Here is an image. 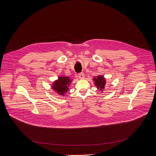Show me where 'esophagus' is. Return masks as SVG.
Wrapping results in <instances>:
<instances>
[{
  "instance_id": "esophagus-1",
  "label": "esophagus",
  "mask_w": 156,
  "mask_h": 156,
  "mask_svg": "<svg viewBox=\"0 0 156 156\" xmlns=\"http://www.w3.org/2000/svg\"><path fill=\"white\" fill-rule=\"evenodd\" d=\"M78 77H79V78L80 79H83L85 78V74H84V73H79V74H78Z\"/></svg>"
}]
</instances>
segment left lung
Returning <instances> with one entry per match:
<instances>
[{
	"label": "left lung",
	"mask_w": 156,
	"mask_h": 156,
	"mask_svg": "<svg viewBox=\"0 0 156 156\" xmlns=\"http://www.w3.org/2000/svg\"><path fill=\"white\" fill-rule=\"evenodd\" d=\"M93 80L95 82L94 83L96 87L100 90L103 91V89L105 88V87L106 82L105 77L103 76H98L97 77H94Z\"/></svg>",
	"instance_id": "1"
}]
</instances>
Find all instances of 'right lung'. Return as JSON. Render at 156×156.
Listing matches in <instances>:
<instances>
[{
    "label": "right lung",
    "mask_w": 156,
    "mask_h": 156,
    "mask_svg": "<svg viewBox=\"0 0 156 156\" xmlns=\"http://www.w3.org/2000/svg\"><path fill=\"white\" fill-rule=\"evenodd\" d=\"M71 83V80L69 77L60 76L52 84V88L60 95H64L65 93L68 90Z\"/></svg>",
    "instance_id": "add662e5"
}]
</instances>
